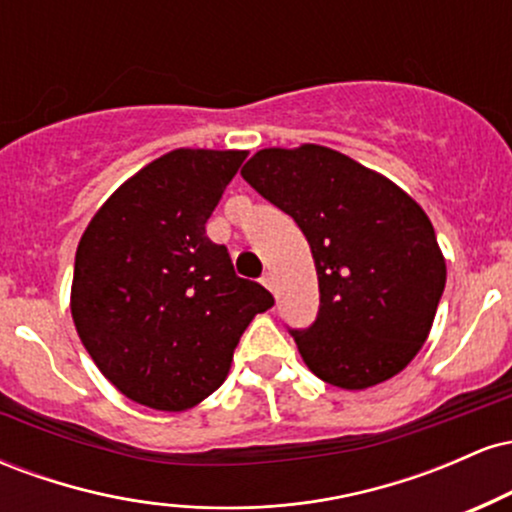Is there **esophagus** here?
I'll return each mask as SVG.
<instances>
[{"label": "esophagus", "mask_w": 512, "mask_h": 512, "mask_svg": "<svg viewBox=\"0 0 512 512\" xmlns=\"http://www.w3.org/2000/svg\"><path fill=\"white\" fill-rule=\"evenodd\" d=\"M260 281H262V286H264V289L274 291V276H272V274H269V272H267V274H264V276H262V279H260Z\"/></svg>", "instance_id": "obj_1"}]
</instances>
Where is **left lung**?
Masks as SVG:
<instances>
[{
	"instance_id": "8db88e82",
	"label": "left lung",
	"mask_w": 512,
	"mask_h": 512,
	"mask_svg": "<svg viewBox=\"0 0 512 512\" xmlns=\"http://www.w3.org/2000/svg\"><path fill=\"white\" fill-rule=\"evenodd\" d=\"M240 175L310 243L320 310L308 330H291L305 366L342 390L407 368L445 289L426 211L385 175L317 144L257 151Z\"/></svg>"
}]
</instances>
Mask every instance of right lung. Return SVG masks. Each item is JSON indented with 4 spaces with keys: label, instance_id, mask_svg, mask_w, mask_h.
<instances>
[{
    "label": "right lung",
    "instance_id": "right-lung-1",
    "mask_svg": "<svg viewBox=\"0 0 512 512\" xmlns=\"http://www.w3.org/2000/svg\"><path fill=\"white\" fill-rule=\"evenodd\" d=\"M248 151L175 149L108 197L79 240L72 317L93 363L144 407L182 411L226 380L274 298L233 272L207 221Z\"/></svg>",
    "mask_w": 512,
    "mask_h": 512
}]
</instances>
